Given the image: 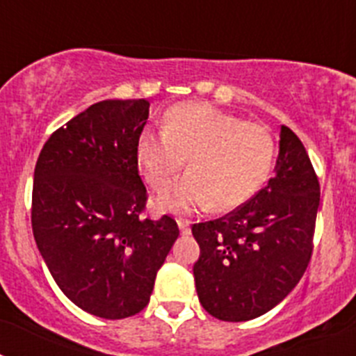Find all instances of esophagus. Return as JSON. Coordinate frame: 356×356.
Listing matches in <instances>:
<instances>
[{
    "instance_id": "obj_1",
    "label": "esophagus",
    "mask_w": 356,
    "mask_h": 356,
    "mask_svg": "<svg viewBox=\"0 0 356 356\" xmlns=\"http://www.w3.org/2000/svg\"><path fill=\"white\" fill-rule=\"evenodd\" d=\"M178 228H180L181 235H188L191 234V222L184 221V219H178Z\"/></svg>"
}]
</instances>
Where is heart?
I'll return each mask as SVG.
<instances>
[{
    "label": "heart",
    "mask_w": 356,
    "mask_h": 356,
    "mask_svg": "<svg viewBox=\"0 0 356 356\" xmlns=\"http://www.w3.org/2000/svg\"><path fill=\"white\" fill-rule=\"evenodd\" d=\"M163 130L144 128L137 162L155 191L171 185L187 160L188 175L155 200L162 212L193 213L212 203L232 210L246 203L266 181L275 159V139L259 122L205 103L172 106Z\"/></svg>",
    "instance_id": "b5f03b06"
}]
</instances>
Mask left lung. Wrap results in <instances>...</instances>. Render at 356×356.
Listing matches in <instances>:
<instances>
[{"label": "left lung", "instance_id": "obj_1", "mask_svg": "<svg viewBox=\"0 0 356 356\" xmlns=\"http://www.w3.org/2000/svg\"><path fill=\"white\" fill-rule=\"evenodd\" d=\"M321 188L303 143L280 131L275 176L248 203L197 222L194 280L210 316L241 323L264 316L298 285L312 257Z\"/></svg>", "mask_w": 356, "mask_h": 356}]
</instances>
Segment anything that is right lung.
Instances as JSON below:
<instances>
[{
	"label": "right lung",
	"mask_w": 356,
	"mask_h": 356,
	"mask_svg": "<svg viewBox=\"0 0 356 356\" xmlns=\"http://www.w3.org/2000/svg\"><path fill=\"white\" fill-rule=\"evenodd\" d=\"M146 99H105L44 144L33 172L31 228L53 280L103 319L139 314L180 235L175 219H143L137 140Z\"/></svg>",
	"instance_id": "add662e5"
}]
</instances>
